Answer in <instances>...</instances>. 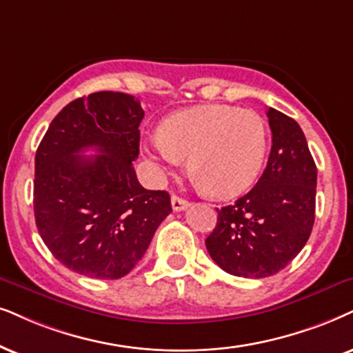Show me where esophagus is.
Returning <instances> with one entry per match:
<instances>
[{"mask_svg": "<svg viewBox=\"0 0 353 353\" xmlns=\"http://www.w3.org/2000/svg\"><path fill=\"white\" fill-rule=\"evenodd\" d=\"M171 205H172L174 212H182V210H185L187 207H189V202H187V200H184V199L177 197V195H172Z\"/></svg>", "mask_w": 353, "mask_h": 353, "instance_id": "esophagus-1", "label": "esophagus"}]
</instances>
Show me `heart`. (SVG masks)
Returning a JSON list of instances; mask_svg holds the SVG:
<instances>
[{
    "instance_id": "b5f03b06",
    "label": "heart",
    "mask_w": 353,
    "mask_h": 353,
    "mask_svg": "<svg viewBox=\"0 0 353 353\" xmlns=\"http://www.w3.org/2000/svg\"><path fill=\"white\" fill-rule=\"evenodd\" d=\"M269 133L254 110L202 105L163 123L161 133L145 141L158 168L179 166L189 156V171L210 195L230 199L256 181L264 164Z\"/></svg>"
}]
</instances>
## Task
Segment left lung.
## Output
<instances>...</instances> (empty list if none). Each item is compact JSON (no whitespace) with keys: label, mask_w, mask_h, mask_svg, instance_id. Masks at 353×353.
<instances>
[{"label":"left lung","mask_w":353,"mask_h":353,"mask_svg":"<svg viewBox=\"0 0 353 353\" xmlns=\"http://www.w3.org/2000/svg\"><path fill=\"white\" fill-rule=\"evenodd\" d=\"M269 161L246 195L218 210L205 239L223 270L264 279L285 269L305 248L314 223L318 169L295 120L269 107Z\"/></svg>","instance_id":"left-lung-1"}]
</instances>
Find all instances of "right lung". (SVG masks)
Instances as JSON below:
<instances>
[{"label":"right lung","instance_id":"obj_1","mask_svg":"<svg viewBox=\"0 0 353 353\" xmlns=\"http://www.w3.org/2000/svg\"><path fill=\"white\" fill-rule=\"evenodd\" d=\"M143 117L130 94L79 97L52 120L35 153V225L57 261L79 275H127L172 212L168 192L146 190L132 166ZM89 148L100 154H79Z\"/></svg>","mask_w":353,"mask_h":353}]
</instances>
